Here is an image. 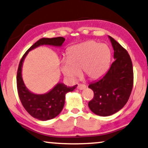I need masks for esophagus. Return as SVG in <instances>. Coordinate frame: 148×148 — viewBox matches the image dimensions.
<instances>
[{
    "label": "esophagus",
    "mask_w": 148,
    "mask_h": 148,
    "mask_svg": "<svg viewBox=\"0 0 148 148\" xmlns=\"http://www.w3.org/2000/svg\"><path fill=\"white\" fill-rule=\"evenodd\" d=\"M86 88V86L84 84H79L78 85V87H77V88L80 90H82L84 89H85Z\"/></svg>",
    "instance_id": "esophagus-1"
}]
</instances>
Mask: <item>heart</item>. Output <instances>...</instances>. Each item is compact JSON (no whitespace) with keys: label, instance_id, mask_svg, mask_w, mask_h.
<instances>
[{"label":"heart","instance_id":"obj_1","mask_svg":"<svg viewBox=\"0 0 148 148\" xmlns=\"http://www.w3.org/2000/svg\"><path fill=\"white\" fill-rule=\"evenodd\" d=\"M111 52L108 46L94 40H88L72 46L68 56L60 60V70L64 76L74 80L80 75L91 80L98 79L108 68Z\"/></svg>","mask_w":148,"mask_h":148}]
</instances>
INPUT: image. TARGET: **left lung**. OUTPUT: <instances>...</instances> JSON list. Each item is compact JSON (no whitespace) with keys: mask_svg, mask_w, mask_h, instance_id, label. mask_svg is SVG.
<instances>
[{"mask_svg":"<svg viewBox=\"0 0 148 148\" xmlns=\"http://www.w3.org/2000/svg\"><path fill=\"white\" fill-rule=\"evenodd\" d=\"M108 38L115 60L102 78L88 86L94 94L88 106L93 113L100 116H111L122 109L128 100L134 83L130 56L118 42L111 36Z\"/></svg>","mask_w":148,"mask_h":148,"instance_id":"1","label":"left lung"}]
</instances>
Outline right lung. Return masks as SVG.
<instances>
[{"mask_svg":"<svg viewBox=\"0 0 148 148\" xmlns=\"http://www.w3.org/2000/svg\"><path fill=\"white\" fill-rule=\"evenodd\" d=\"M65 38L63 37L57 38H42L35 42L28 49L22 58L18 68L16 82L18 93L21 103L28 113L33 118L39 120L46 121L54 118L60 113L65 103L66 94L72 92L77 87L67 86L64 84L58 82L50 91L43 94H36L30 92L24 83L22 69L24 60L28 52L38 46L50 45L56 47H61Z\"/></svg>","mask_w":148,"mask_h":148,"instance_id":"add662e5","label":"right lung"}]
</instances>
